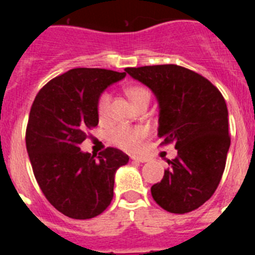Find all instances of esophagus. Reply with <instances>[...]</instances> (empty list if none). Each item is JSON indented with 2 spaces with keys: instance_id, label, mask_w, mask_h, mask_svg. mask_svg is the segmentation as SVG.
<instances>
[{
  "instance_id": "esophagus-1",
  "label": "esophagus",
  "mask_w": 255,
  "mask_h": 255,
  "mask_svg": "<svg viewBox=\"0 0 255 255\" xmlns=\"http://www.w3.org/2000/svg\"><path fill=\"white\" fill-rule=\"evenodd\" d=\"M131 159L132 161L141 162V163H144V162H148L147 157H140V155H131Z\"/></svg>"
}]
</instances>
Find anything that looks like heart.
Returning a JSON list of instances; mask_svg holds the SVG:
<instances>
[{"mask_svg": "<svg viewBox=\"0 0 255 255\" xmlns=\"http://www.w3.org/2000/svg\"><path fill=\"white\" fill-rule=\"evenodd\" d=\"M126 96L134 106H138L139 103L150 101V93L147 88L140 87V85H131L125 89ZM110 100L111 97L108 93H102L97 103V112L100 120H106L108 115V108H110ZM149 131L144 126H125L120 125L112 129L108 134V139L114 145L121 148V149L129 150V152H136L141 148L143 140L148 136Z\"/></svg>", "mask_w": 255, "mask_h": 255, "instance_id": "heart-1", "label": "heart"}]
</instances>
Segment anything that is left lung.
<instances>
[{"label": "left lung", "mask_w": 255, "mask_h": 255, "mask_svg": "<svg viewBox=\"0 0 255 255\" xmlns=\"http://www.w3.org/2000/svg\"><path fill=\"white\" fill-rule=\"evenodd\" d=\"M147 85L159 106L161 144L173 143L176 158L167 159L163 179L150 188L164 211L188 213L204 204L221 181L230 148L225 98L208 79L177 65L126 67Z\"/></svg>", "instance_id": "1"}]
</instances>
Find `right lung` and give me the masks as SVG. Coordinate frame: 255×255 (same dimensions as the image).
<instances>
[{
  "instance_id": "right-lung-1",
  "label": "right lung",
  "mask_w": 255,
  "mask_h": 255,
  "mask_svg": "<svg viewBox=\"0 0 255 255\" xmlns=\"http://www.w3.org/2000/svg\"><path fill=\"white\" fill-rule=\"evenodd\" d=\"M126 73L78 67L56 76L35 97L25 143L33 172L49 203L62 215L88 220L114 198L115 173L129 155L106 148L96 155L80 150L87 129L98 125L97 103L108 85Z\"/></svg>"
}]
</instances>
